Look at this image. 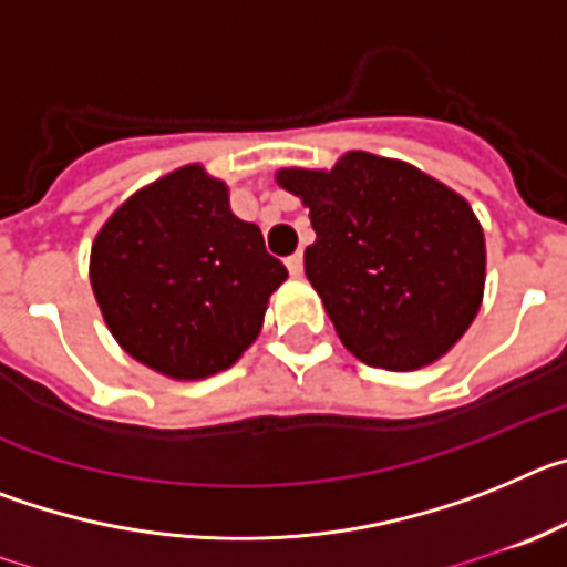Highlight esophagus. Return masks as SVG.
I'll use <instances>...</instances> for the list:
<instances>
[{
  "mask_svg": "<svg viewBox=\"0 0 567 567\" xmlns=\"http://www.w3.org/2000/svg\"><path fill=\"white\" fill-rule=\"evenodd\" d=\"M287 269L295 275V278H300V275H303V252L289 255V258H287Z\"/></svg>",
  "mask_w": 567,
  "mask_h": 567,
  "instance_id": "esophagus-1",
  "label": "esophagus"
}]
</instances>
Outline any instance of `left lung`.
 <instances>
[{
	"instance_id": "1",
	"label": "left lung",
	"mask_w": 567,
	"mask_h": 567,
	"mask_svg": "<svg viewBox=\"0 0 567 567\" xmlns=\"http://www.w3.org/2000/svg\"><path fill=\"white\" fill-rule=\"evenodd\" d=\"M315 244L303 269L354 358L409 372L463 338L485 284V238L468 204L412 164L346 153L329 173L280 169Z\"/></svg>"
}]
</instances>
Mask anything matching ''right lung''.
<instances>
[{
	"label": "right lung",
	"instance_id": "right-lung-1",
	"mask_svg": "<svg viewBox=\"0 0 567 567\" xmlns=\"http://www.w3.org/2000/svg\"><path fill=\"white\" fill-rule=\"evenodd\" d=\"M287 267L202 167H182L115 209L90 255V284L127 354L178 380L207 378L258 334Z\"/></svg>",
	"mask_w": 567,
	"mask_h": 567
}]
</instances>
